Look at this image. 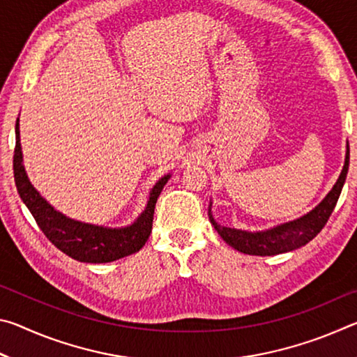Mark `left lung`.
I'll use <instances>...</instances> for the list:
<instances>
[{
  "mask_svg": "<svg viewBox=\"0 0 357 357\" xmlns=\"http://www.w3.org/2000/svg\"><path fill=\"white\" fill-rule=\"evenodd\" d=\"M348 165L349 146L347 143L345 164H343L340 176H338L334 187H332L328 195H326L315 208L294 220L280 223V225L271 227L268 229H261V231H249V229L223 227L220 223H217L213 217V213H211L213 203L211 202L208 213L209 220L214 225L215 231L220 234V238L225 241L228 245H231L233 249H236L238 252L247 253V255L271 257L296 250L299 249V247L305 245L307 243H310L326 225V222H328L332 211L335 208L338 197H340L343 184H345Z\"/></svg>",
  "mask_w": 357,
  "mask_h": 357,
  "instance_id": "8db88e82",
  "label": "left lung"
}]
</instances>
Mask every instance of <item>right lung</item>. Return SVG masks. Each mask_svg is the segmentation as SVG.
<instances>
[{
	"instance_id": "obj_1",
	"label": "right lung",
	"mask_w": 357,
	"mask_h": 357,
	"mask_svg": "<svg viewBox=\"0 0 357 357\" xmlns=\"http://www.w3.org/2000/svg\"><path fill=\"white\" fill-rule=\"evenodd\" d=\"M14 178L19 195L25 206L38 222L42 233L66 255L82 263H110L114 259L129 257L146 244L153 229L154 208L162 189L172 178L164 174L149 190V198L143 213L130 225L112 228L94 223L70 219L59 213L40 195L29 181L20 144L19 118L15 123V151H14Z\"/></svg>"
}]
</instances>
